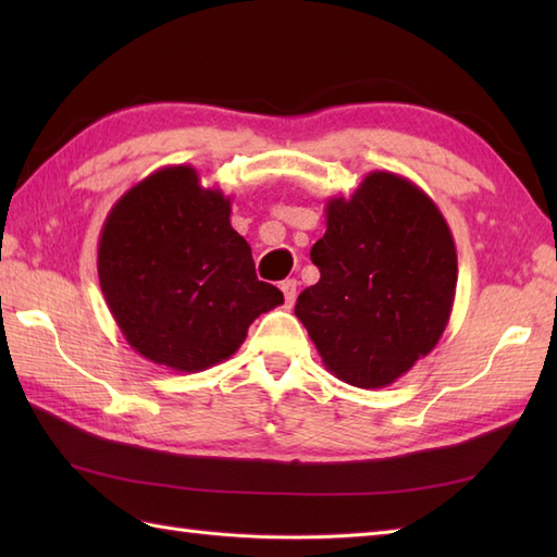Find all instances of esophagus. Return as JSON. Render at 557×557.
<instances>
[{"label":"esophagus","mask_w":557,"mask_h":557,"mask_svg":"<svg viewBox=\"0 0 557 557\" xmlns=\"http://www.w3.org/2000/svg\"><path fill=\"white\" fill-rule=\"evenodd\" d=\"M280 289H282V294H285V301H287V306L292 309L294 299H297V280H285V282H280Z\"/></svg>","instance_id":"obj_1"}]
</instances>
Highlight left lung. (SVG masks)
<instances>
[{"label":"left lung","instance_id":"1","mask_svg":"<svg viewBox=\"0 0 557 557\" xmlns=\"http://www.w3.org/2000/svg\"><path fill=\"white\" fill-rule=\"evenodd\" d=\"M325 224L311 248L321 280L294 313L330 373L385 387L445 333L457 289L453 232L429 194L385 170L366 174L349 198H327Z\"/></svg>","mask_w":557,"mask_h":557}]
</instances>
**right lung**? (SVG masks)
I'll list each match as a JSON object with an SVG mask.
<instances>
[{"label":"right lung","mask_w":557,"mask_h":557,"mask_svg":"<svg viewBox=\"0 0 557 557\" xmlns=\"http://www.w3.org/2000/svg\"><path fill=\"white\" fill-rule=\"evenodd\" d=\"M232 198L191 164L134 184L104 218L98 277L112 318L140 357L206 371L242 347L248 325L285 301L256 277L251 246L230 222Z\"/></svg>","instance_id":"1"}]
</instances>
